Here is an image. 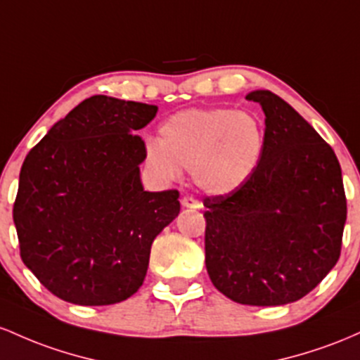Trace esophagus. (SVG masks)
I'll use <instances>...</instances> for the list:
<instances>
[{
    "instance_id": "esophagus-1",
    "label": "esophagus",
    "mask_w": 360,
    "mask_h": 360,
    "mask_svg": "<svg viewBox=\"0 0 360 360\" xmlns=\"http://www.w3.org/2000/svg\"><path fill=\"white\" fill-rule=\"evenodd\" d=\"M181 205L184 207H188V209H200V202L197 199H193L191 195H185L184 199H181Z\"/></svg>"
}]
</instances>
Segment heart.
I'll list each match as a JSON object with an SVG mask.
<instances>
[{"mask_svg": "<svg viewBox=\"0 0 360 360\" xmlns=\"http://www.w3.org/2000/svg\"><path fill=\"white\" fill-rule=\"evenodd\" d=\"M265 131L253 114L233 108H188L172 115L160 139L146 143V161L163 179L192 169L202 191L223 195L255 173Z\"/></svg>", "mask_w": 360, "mask_h": 360, "instance_id": "obj_1", "label": "heart"}]
</instances>
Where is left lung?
<instances>
[{"instance_id": "8db88e82", "label": "left lung", "mask_w": 360, "mask_h": 360, "mask_svg": "<svg viewBox=\"0 0 360 360\" xmlns=\"http://www.w3.org/2000/svg\"><path fill=\"white\" fill-rule=\"evenodd\" d=\"M265 114V148L236 191L205 197V267L214 288L240 304L304 297L335 267L347 199L333 149L269 90L246 95Z\"/></svg>"}]
</instances>
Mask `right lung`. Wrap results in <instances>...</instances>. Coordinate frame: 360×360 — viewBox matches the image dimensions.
Masks as SVG:
<instances>
[{
	"instance_id": "right-lung-1",
	"label": "right lung",
	"mask_w": 360,
	"mask_h": 360,
	"mask_svg": "<svg viewBox=\"0 0 360 360\" xmlns=\"http://www.w3.org/2000/svg\"><path fill=\"white\" fill-rule=\"evenodd\" d=\"M156 105L83 100L35 144L13 204L20 257L59 300L115 304L143 285L155 238L179 216V191L146 192L137 136Z\"/></svg>"
}]
</instances>
